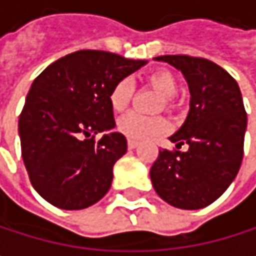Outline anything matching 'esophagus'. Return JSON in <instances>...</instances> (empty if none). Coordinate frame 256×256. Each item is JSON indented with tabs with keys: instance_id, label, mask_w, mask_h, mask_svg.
<instances>
[{
	"instance_id": "esophagus-1",
	"label": "esophagus",
	"mask_w": 256,
	"mask_h": 256,
	"mask_svg": "<svg viewBox=\"0 0 256 256\" xmlns=\"http://www.w3.org/2000/svg\"><path fill=\"white\" fill-rule=\"evenodd\" d=\"M128 148H130V150H134V148H136V146L139 145V142H138V140H133V139H128Z\"/></svg>"
}]
</instances>
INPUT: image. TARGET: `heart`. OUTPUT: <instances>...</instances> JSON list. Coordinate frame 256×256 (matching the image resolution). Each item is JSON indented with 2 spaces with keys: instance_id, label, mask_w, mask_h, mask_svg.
Here are the masks:
<instances>
[{
  "instance_id": "heart-1",
  "label": "heart",
  "mask_w": 256,
  "mask_h": 256,
  "mask_svg": "<svg viewBox=\"0 0 256 256\" xmlns=\"http://www.w3.org/2000/svg\"><path fill=\"white\" fill-rule=\"evenodd\" d=\"M148 81L152 87H156L164 99H172L178 93V81L174 74L169 71H156L152 72ZM133 94V82L130 78H123L114 84V87L110 92V105L116 112L124 111L130 104ZM118 130L130 139H148L152 136L163 134L168 132L169 124L164 118L156 117L150 118L138 112H128L123 116L118 123Z\"/></svg>"
}]
</instances>
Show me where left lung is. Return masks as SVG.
Instances as JSON below:
<instances>
[{
    "mask_svg": "<svg viewBox=\"0 0 256 256\" xmlns=\"http://www.w3.org/2000/svg\"><path fill=\"white\" fill-rule=\"evenodd\" d=\"M182 72L190 90V111L170 142L185 152L160 150L150 176L169 204L196 210L220 198L237 176L248 124L238 84L220 65L185 54L154 58Z\"/></svg>",
    "mask_w": 256,
    "mask_h": 256,
    "instance_id": "1",
    "label": "left lung"
}]
</instances>
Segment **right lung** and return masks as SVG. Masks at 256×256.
Wrapping results in <instances>:
<instances>
[{
  "instance_id": "obj_1",
  "label": "right lung",
  "mask_w": 256,
  "mask_h": 256,
  "mask_svg": "<svg viewBox=\"0 0 256 256\" xmlns=\"http://www.w3.org/2000/svg\"><path fill=\"white\" fill-rule=\"evenodd\" d=\"M146 60L102 50H80L34 80L19 117L22 157L35 191L50 204L80 210L110 190L116 162L128 151L116 128L110 92Z\"/></svg>"
}]
</instances>
